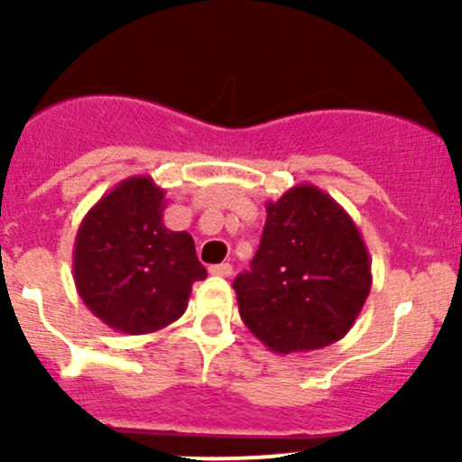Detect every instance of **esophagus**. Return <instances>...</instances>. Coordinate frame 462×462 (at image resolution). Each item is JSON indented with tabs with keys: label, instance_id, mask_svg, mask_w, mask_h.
<instances>
[{
	"label": "esophagus",
	"instance_id": "1",
	"mask_svg": "<svg viewBox=\"0 0 462 462\" xmlns=\"http://www.w3.org/2000/svg\"><path fill=\"white\" fill-rule=\"evenodd\" d=\"M209 274H217V277H230V274H232V265L230 263L209 265Z\"/></svg>",
	"mask_w": 462,
	"mask_h": 462
}]
</instances>
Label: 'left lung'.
Here are the masks:
<instances>
[{"label": "left lung", "instance_id": "left-lung-1", "mask_svg": "<svg viewBox=\"0 0 462 462\" xmlns=\"http://www.w3.org/2000/svg\"><path fill=\"white\" fill-rule=\"evenodd\" d=\"M250 273L232 288L250 333L274 353L330 346L351 330L371 292V257L346 209L324 189L295 185L265 203Z\"/></svg>", "mask_w": 462, "mask_h": 462}]
</instances>
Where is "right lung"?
<instances>
[{
    "label": "right lung",
    "mask_w": 462,
    "mask_h": 462,
    "mask_svg": "<svg viewBox=\"0 0 462 462\" xmlns=\"http://www.w3.org/2000/svg\"><path fill=\"white\" fill-rule=\"evenodd\" d=\"M165 189L152 176H132L93 205L78 227V295L118 333L165 328L185 313L192 283L208 277L192 236L165 227Z\"/></svg>",
    "instance_id": "add662e5"
}]
</instances>
